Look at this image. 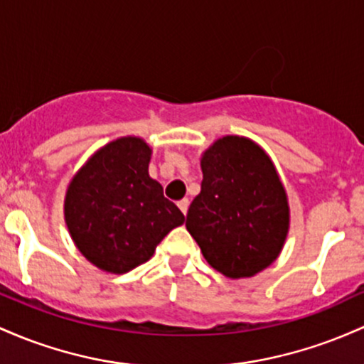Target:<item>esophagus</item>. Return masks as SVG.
<instances>
[{
    "instance_id": "obj_1",
    "label": "esophagus",
    "mask_w": 364,
    "mask_h": 364,
    "mask_svg": "<svg viewBox=\"0 0 364 364\" xmlns=\"http://www.w3.org/2000/svg\"><path fill=\"white\" fill-rule=\"evenodd\" d=\"M177 204H178V208H181L182 213L187 215V210H189V199H181Z\"/></svg>"
}]
</instances>
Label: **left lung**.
<instances>
[{"label": "left lung", "mask_w": 364, "mask_h": 364, "mask_svg": "<svg viewBox=\"0 0 364 364\" xmlns=\"http://www.w3.org/2000/svg\"><path fill=\"white\" fill-rule=\"evenodd\" d=\"M201 170L186 227L204 259L230 279L270 267L289 232L287 194L270 156L251 139L225 136L204 151Z\"/></svg>", "instance_id": "1"}]
</instances>
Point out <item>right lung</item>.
I'll return each mask as SVG.
<instances>
[{"label":"right lung","instance_id":"add662e5","mask_svg":"<svg viewBox=\"0 0 364 364\" xmlns=\"http://www.w3.org/2000/svg\"><path fill=\"white\" fill-rule=\"evenodd\" d=\"M151 148L120 137L92 154L65 196V222L77 249L94 267L127 273L146 263L186 216L148 173Z\"/></svg>","mask_w":364,"mask_h":364}]
</instances>
